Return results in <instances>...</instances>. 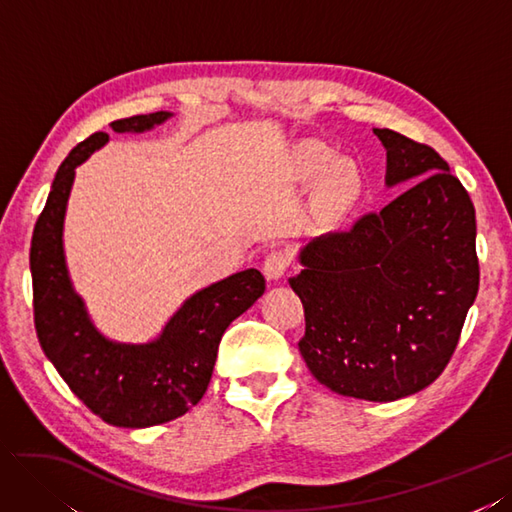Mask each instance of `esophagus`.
<instances>
[{
    "label": "esophagus",
    "mask_w": 512,
    "mask_h": 512,
    "mask_svg": "<svg viewBox=\"0 0 512 512\" xmlns=\"http://www.w3.org/2000/svg\"><path fill=\"white\" fill-rule=\"evenodd\" d=\"M291 264V255L285 248H274L264 259V274L270 281H279Z\"/></svg>",
    "instance_id": "esophagus-1"
}]
</instances>
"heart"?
Returning a JSON list of instances; mask_svg holds the SVG:
<instances>
[{
	"mask_svg": "<svg viewBox=\"0 0 512 512\" xmlns=\"http://www.w3.org/2000/svg\"><path fill=\"white\" fill-rule=\"evenodd\" d=\"M306 156V173H317L326 165L328 154L321 148H309ZM358 195V175L352 163L339 160L332 163L326 173L321 175L319 186L311 203V218L317 225L337 223L339 218L349 210Z\"/></svg>",
	"mask_w": 512,
	"mask_h": 512,
	"instance_id": "b5f03b06",
	"label": "heart"
}]
</instances>
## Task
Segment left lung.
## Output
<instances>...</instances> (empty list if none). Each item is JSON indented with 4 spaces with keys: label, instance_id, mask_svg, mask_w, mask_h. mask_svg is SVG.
<instances>
[{
    "label": "left lung",
    "instance_id": "left-lung-1",
    "mask_svg": "<svg viewBox=\"0 0 512 512\" xmlns=\"http://www.w3.org/2000/svg\"><path fill=\"white\" fill-rule=\"evenodd\" d=\"M386 184L410 183L347 231L315 238L289 285L304 306L298 347L319 384L364 401L427 388L455 354L478 294L476 212L431 145L375 128Z\"/></svg>",
    "mask_w": 512,
    "mask_h": 512
}]
</instances>
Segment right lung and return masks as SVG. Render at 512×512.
<instances>
[{"instance_id": "1", "label": "right lung", "mask_w": 512, "mask_h": 512, "mask_svg": "<svg viewBox=\"0 0 512 512\" xmlns=\"http://www.w3.org/2000/svg\"><path fill=\"white\" fill-rule=\"evenodd\" d=\"M169 115H133L111 122V128L143 133ZM107 139V133H94L66 156L36 221L29 248L34 324L42 352L90 412L113 427L143 429L175 420L201 401L227 326L261 298L266 279L251 268L197 291L152 343L126 345L102 337L70 285L62 229L75 169Z\"/></svg>"}]
</instances>
